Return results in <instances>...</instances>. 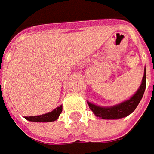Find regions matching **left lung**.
Listing matches in <instances>:
<instances>
[{
    "label": "left lung",
    "instance_id": "8db88e82",
    "mask_svg": "<svg viewBox=\"0 0 154 154\" xmlns=\"http://www.w3.org/2000/svg\"><path fill=\"white\" fill-rule=\"evenodd\" d=\"M146 85V68L144 70V76L141 81V85L137 90V91L131 96L129 99H126L121 103L115 104L112 106H99L87 101L90 109L97 117L102 119H119L130 115L136 109L138 104L144 95Z\"/></svg>",
    "mask_w": 154,
    "mask_h": 154
}]
</instances>
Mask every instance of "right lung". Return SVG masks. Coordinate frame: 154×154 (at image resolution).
I'll list each match as a JSON object with an SVG mask.
<instances>
[{
  "label": "right lung",
  "instance_id": "1",
  "mask_svg": "<svg viewBox=\"0 0 154 154\" xmlns=\"http://www.w3.org/2000/svg\"><path fill=\"white\" fill-rule=\"evenodd\" d=\"M63 111V105H60L54 109L51 112L42 114L38 116H29V117H24L27 120L31 122H52L57 120L59 118V115Z\"/></svg>",
  "mask_w": 154,
  "mask_h": 154
}]
</instances>
